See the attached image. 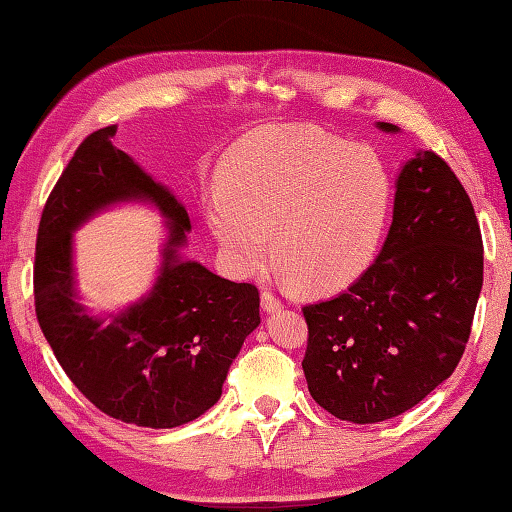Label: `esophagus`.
<instances>
[{
  "label": "esophagus",
  "mask_w": 512,
  "mask_h": 512,
  "mask_svg": "<svg viewBox=\"0 0 512 512\" xmlns=\"http://www.w3.org/2000/svg\"><path fill=\"white\" fill-rule=\"evenodd\" d=\"M262 308H264V313H275V310H282V302H279V297H275L270 290H264Z\"/></svg>",
  "instance_id": "34e87169"
}]
</instances>
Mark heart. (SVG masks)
Masks as SVG:
<instances>
[{
  "instance_id": "b5f03b06",
  "label": "heart",
  "mask_w": 512,
  "mask_h": 512,
  "mask_svg": "<svg viewBox=\"0 0 512 512\" xmlns=\"http://www.w3.org/2000/svg\"><path fill=\"white\" fill-rule=\"evenodd\" d=\"M393 206V177L373 148L313 128H273L230 153L206 219L237 273L273 255L306 290H335L364 273Z\"/></svg>"
}]
</instances>
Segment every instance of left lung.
<instances>
[{"mask_svg":"<svg viewBox=\"0 0 512 512\" xmlns=\"http://www.w3.org/2000/svg\"><path fill=\"white\" fill-rule=\"evenodd\" d=\"M482 284L470 197L442 157L415 150L399 168L393 224L373 266L342 295L304 306L310 395L353 424L417 406L462 359Z\"/></svg>","mask_w":512,"mask_h":512,"instance_id":"8db88e82","label":"left lung"}]
</instances>
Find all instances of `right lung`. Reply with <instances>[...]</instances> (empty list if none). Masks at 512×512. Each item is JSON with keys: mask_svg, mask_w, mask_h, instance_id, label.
Wrapping results in <instances>:
<instances>
[{"mask_svg": "<svg viewBox=\"0 0 512 512\" xmlns=\"http://www.w3.org/2000/svg\"><path fill=\"white\" fill-rule=\"evenodd\" d=\"M115 130L86 137L48 197L35 250V310L70 382L102 413L175 428L219 402L230 364L262 322L259 293L184 259V204L113 144ZM117 203H148L167 219L163 264L144 298L93 316L76 293L72 233Z\"/></svg>", "mask_w": 512, "mask_h": 512, "instance_id": "add662e5", "label": "right lung"}]
</instances>
